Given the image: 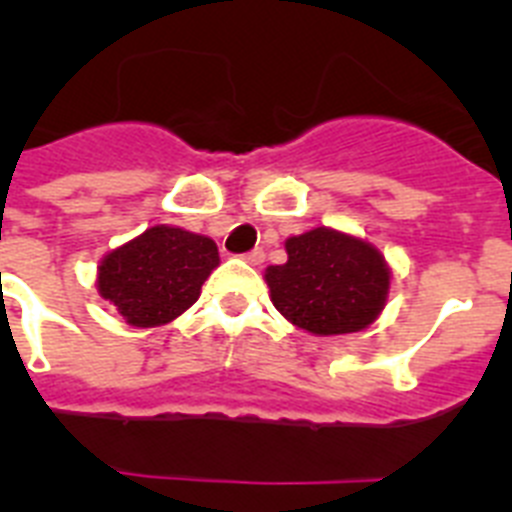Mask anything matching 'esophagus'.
Returning <instances> with one entry per match:
<instances>
[{"instance_id": "34e87169", "label": "esophagus", "mask_w": 512, "mask_h": 512, "mask_svg": "<svg viewBox=\"0 0 512 512\" xmlns=\"http://www.w3.org/2000/svg\"><path fill=\"white\" fill-rule=\"evenodd\" d=\"M243 261H246V264H251V266L264 264V251H261V248H253V251H248L246 256H243Z\"/></svg>"}]
</instances>
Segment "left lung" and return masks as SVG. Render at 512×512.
<instances>
[{"label":"left lung","mask_w":512,"mask_h":512,"mask_svg":"<svg viewBox=\"0 0 512 512\" xmlns=\"http://www.w3.org/2000/svg\"><path fill=\"white\" fill-rule=\"evenodd\" d=\"M287 264L269 266V297L292 325L312 336L366 330L390 297L392 269L384 253L361 235L318 228L284 241Z\"/></svg>","instance_id":"8db88e82"}]
</instances>
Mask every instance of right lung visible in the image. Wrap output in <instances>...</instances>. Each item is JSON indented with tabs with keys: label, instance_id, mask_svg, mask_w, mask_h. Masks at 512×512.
Returning a JSON list of instances; mask_svg holds the SVG:
<instances>
[{
	"label": "right lung",
	"instance_id": "1",
	"mask_svg": "<svg viewBox=\"0 0 512 512\" xmlns=\"http://www.w3.org/2000/svg\"><path fill=\"white\" fill-rule=\"evenodd\" d=\"M220 266L210 235L179 225H151L133 241L104 253L97 292L133 328L174 323L200 300L202 284Z\"/></svg>",
	"mask_w": 512,
	"mask_h": 512
}]
</instances>
